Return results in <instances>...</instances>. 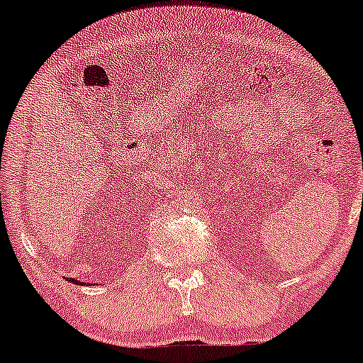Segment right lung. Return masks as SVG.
I'll return each mask as SVG.
<instances>
[{
	"instance_id": "add662e5",
	"label": "right lung",
	"mask_w": 363,
	"mask_h": 363,
	"mask_svg": "<svg viewBox=\"0 0 363 363\" xmlns=\"http://www.w3.org/2000/svg\"><path fill=\"white\" fill-rule=\"evenodd\" d=\"M65 279H67V281H69V282H72V284H77V286H79V284H81L79 281H77V279H72V277H65ZM84 286H87V284H86V282H84Z\"/></svg>"
}]
</instances>
